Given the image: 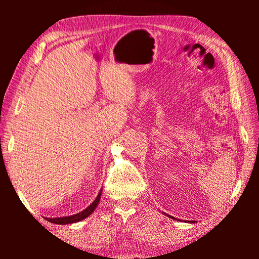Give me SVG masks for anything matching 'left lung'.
Listing matches in <instances>:
<instances>
[{"instance_id": "1", "label": "left lung", "mask_w": 259, "mask_h": 259, "mask_svg": "<svg viewBox=\"0 0 259 259\" xmlns=\"http://www.w3.org/2000/svg\"><path fill=\"white\" fill-rule=\"evenodd\" d=\"M164 213V212H163ZM165 214V213H164ZM166 216H168V217H170V218H172V219H175V221H177V219L176 218H175V217H172V216H169V214H166ZM188 223H196L195 221H190V222H188Z\"/></svg>"}]
</instances>
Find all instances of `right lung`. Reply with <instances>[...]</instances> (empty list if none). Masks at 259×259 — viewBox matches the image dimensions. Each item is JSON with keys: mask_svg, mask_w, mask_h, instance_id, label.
<instances>
[{"mask_svg": "<svg viewBox=\"0 0 259 259\" xmlns=\"http://www.w3.org/2000/svg\"><path fill=\"white\" fill-rule=\"evenodd\" d=\"M102 192L103 188L99 191L97 198L95 199V201L91 203L89 207L85 208L84 210H82L81 212H77L75 214H71V216H65V217H57V218H46L48 222L54 223V224H58V225H68V224H73V223H77L81 222L83 219H85L87 217H89L91 213L95 211V209L97 208V205L100 201V196H102Z\"/></svg>", "mask_w": 259, "mask_h": 259, "instance_id": "1", "label": "right lung"}]
</instances>
